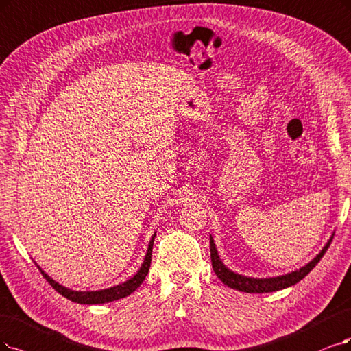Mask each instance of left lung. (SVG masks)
Listing matches in <instances>:
<instances>
[{"label":"left lung","mask_w":351,"mask_h":351,"mask_svg":"<svg viewBox=\"0 0 351 351\" xmlns=\"http://www.w3.org/2000/svg\"><path fill=\"white\" fill-rule=\"evenodd\" d=\"M332 239H330V241L327 243L326 247L321 250V253L314 258L313 262H309L306 266L301 267L300 270L292 271V274L283 275V276H278V278H269V279H254V278H245L241 275L234 274V271L228 270L223 262L219 261L215 244L213 237L210 239V250H211V262H213V269L215 271V275L218 276V279L221 280L224 285H227L228 288L237 289L240 292H249V293H265V292H275V291H280L288 287H292V285L298 283L301 279H304L311 270H313L317 263L321 261L322 256L326 254V252L328 250L330 244H331Z\"/></svg>","instance_id":"left-lung-1"}]
</instances>
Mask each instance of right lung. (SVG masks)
<instances>
[{
    "instance_id": "1",
    "label": "right lung",
    "mask_w": 351,
    "mask_h": 351,
    "mask_svg": "<svg viewBox=\"0 0 351 351\" xmlns=\"http://www.w3.org/2000/svg\"><path fill=\"white\" fill-rule=\"evenodd\" d=\"M154 237H156V234L150 240L147 254L145 257V262H143V265H141V267H140V270L137 271V274L132 279H128L127 282H124L121 285H117V287H112L110 289H102V291H95V292L71 291L68 288L60 287L59 283H56L53 279L49 278L42 269H40V271H42L43 278H46V280L51 285V288H53L56 292H59L62 296L68 298V300L72 301V302L93 305V304H106V302L121 300V298H124V296L130 295L132 292H134L140 287V285L143 283V280H145L146 275L149 274V267H150V263H152V249H153Z\"/></svg>"
}]
</instances>
